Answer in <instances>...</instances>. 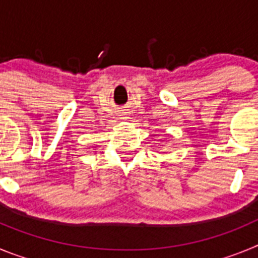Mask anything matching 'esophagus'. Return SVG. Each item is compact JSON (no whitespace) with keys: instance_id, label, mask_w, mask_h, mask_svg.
Instances as JSON below:
<instances>
[{"instance_id":"1","label":"esophagus","mask_w":258,"mask_h":258,"mask_svg":"<svg viewBox=\"0 0 258 258\" xmlns=\"http://www.w3.org/2000/svg\"><path fill=\"white\" fill-rule=\"evenodd\" d=\"M121 118H126V117H121Z\"/></svg>"}]
</instances>
